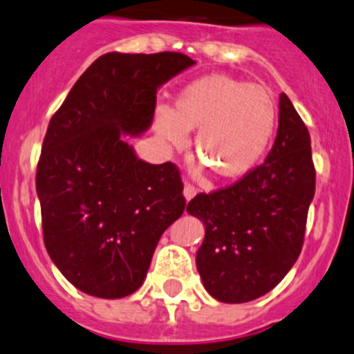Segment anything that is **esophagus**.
Here are the masks:
<instances>
[{"label":"esophagus","instance_id":"1","mask_svg":"<svg viewBox=\"0 0 354 354\" xmlns=\"http://www.w3.org/2000/svg\"><path fill=\"white\" fill-rule=\"evenodd\" d=\"M197 192H199V190H197L196 185H192V183H185V188H183V196H185V199H187V201L194 199V197H196V194H197Z\"/></svg>","mask_w":354,"mask_h":354}]
</instances>
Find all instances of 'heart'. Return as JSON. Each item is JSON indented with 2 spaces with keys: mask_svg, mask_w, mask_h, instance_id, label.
Segmentation results:
<instances>
[{
  "mask_svg": "<svg viewBox=\"0 0 354 354\" xmlns=\"http://www.w3.org/2000/svg\"><path fill=\"white\" fill-rule=\"evenodd\" d=\"M279 110L274 94L260 84L211 73L185 85L173 110L157 106L158 136L183 150L197 131L196 155L214 176L237 180L252 173L269 150Z\"/></svg>",
  "mask_w": 354,
  "mask_h": 354,
  "instance_id": "b5f03b06",
  "label": "heart"
}]
</instances>
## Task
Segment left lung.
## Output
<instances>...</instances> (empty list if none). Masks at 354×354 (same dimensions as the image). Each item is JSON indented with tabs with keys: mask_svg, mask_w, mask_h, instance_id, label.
<instances>
[{
	"mask_svg": "<svg viewBox=\"0 0 354 354\" xmlns=\"http://www.w3.org/2000/svg\"><path fill=\"white\" fill-rule=\"evenodd\" d=\"M277 122L276 140L260 166L229 187L197 194L187 206L206 225L197 270L220 302L266 295L302 252L316 188L311 136L286 94L279 95Z\"/></svg>",
	"mask_w": 354,
	"mask_h": 354,
	"instance_id": "left-lung-1",
	"label": "left lung"
}]
</instances>
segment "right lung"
<instances>
[{"label":"right lung","instance_id":"1","mask_svg":"<svg viewBox=\"0 0 354 354\" xmlns=\"http://www.w3.org/2000/svg\"><path fill=\"white\" fill-rule=\"evenodd\" d=\"M192 64L180 52H110L52 115L36 167L43 241L84 293L120 299L136 292L160 236L183 214L176 164L140 160L124 136L150 127L157 88Z\"/></svg>","mask_w":354,"mask_h":354}]
</instances>
